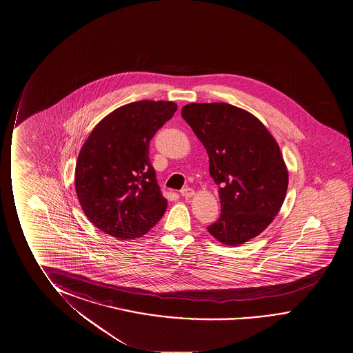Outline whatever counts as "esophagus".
Returning a JSON list of instances; mask_svg holds the SVG:
<instances>
[{"label": "esophagus", "instance_id": "esophagus-1", "mask_svg": "<svg viewBox=\"0 0 353 353\" xmlns=\"http://www.w3.org/2000/svg\"><path fill=\"white\" fill-rule=\"evenodd\" d=\"M180 194H181L183 197L190 199V197H192V196L195 195V191H194L192 189H190V188H184V189H181Z\"/></svg>", "mask_w": 353, "mask_h": 353}]
</instances>
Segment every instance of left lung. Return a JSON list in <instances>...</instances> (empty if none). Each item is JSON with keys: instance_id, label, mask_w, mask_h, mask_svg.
<instances>
[{"instance_id": "left-lung-1", "label": "left lung", "mask_w": 353, "mask_h": 353, "mask_svg": "<svg viewBox=\"0 0 353 353\" xmlns=\"http://www.w3.org/2000/svg\"><path fill=\"white\" fill-rule=\"evenodd\" d=\"M181 116L210 157L221 213L207 228L226 246L264 232L284 203L289 173L278 142L252 113L224 102L189 103Z\"/></svg>"}]
</instances>
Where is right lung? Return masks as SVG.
Here are the masks:
<instances>
[{"mask_svg":"<svg viewBox=\"0 0 353 353\" xmlns=\"http://www.w3.org/2000/svg\"><path fill=\"white\" fill-rule=\"evenodd\" d=\"M176 108L172 101L121 105L85 140L75 165V191L85 216L101 232L134 240L163 216L167 199L158 186L148 146Z\"/></svg>","mask_w":353,"mask_h":353,"instance_id":"add662e5","label":"right lung"}]
</instances>
